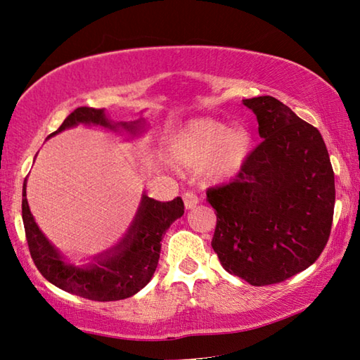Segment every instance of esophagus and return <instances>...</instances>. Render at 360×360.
I'll return each instance as SVG.
<instances>
[{
    "label": "esophagus",
    "mask_w": 360,
    "mask_h": 360,
    "mask_svg": "<svg viewBox=\"0 0 360 360\" xmlns=\"http://www.w3.org/2000/svg\"><path fill=\"white\" fill-rule=\"evenodd\" d=\"M182 198H184V205H186V210H192L195 206L198 205L200 198L197 197V193L195 192H186L182 195Z\"/></svg>",
    "instance_id": "1"
}]
</instances>
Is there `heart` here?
Returning <instances> with one entry per match:
<instances>
[{
    "instance_id": "heart-1",
    "label": "heart",
    "mask_w": 360,
    "mask_h": 360,
    "mask_svg": "<svg viewBox=\"0 0 360 360\" xmlns=\"http://www.w3.org/2000/svg\"><path fill=\"white\" fill-rule=\"evenodd\" d=\"M251 138L241 125L224 127L212 119L186 124L168 141V155L179 168H197L210 182L233 178L245 165Z\"/></svg>"
}]
</instances>
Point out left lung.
I'll return each instance as SVG.
<instances>
[{
    "mask_svg": "<svg viewBox=\"0 0 360 360\" xmlns=\"http://www.w3.org/2000/svg\"><path fill=\"white\" fill-rule=\"evenodd\" d=\"M262 143L229 184L206 191L211 246L230 275L268 285L313 265L330 236L335 178L319 130L273 96L243 101Z\"/></svg>",
    "mask_w": 360,
    "mask_h": 360,
    "instance_id": "1",
    "label": "left lung"
}]
</instances>
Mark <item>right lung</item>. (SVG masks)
<instances>
[{
    "label": "right lung",
    "mask_w": 360,
    "mask_h": 360,
    "mask_svg": "<svg viewBox=\"0 0 360 360\" xmlns=\"http://www.w3.org/2000/svg\"><path fill=\"white\" fill-rule=\"evenodd\" d=\"M77 124L100 125L111 130L119 129L120 125L133 135H136L143 125L141 120L115 125L106 117L105 109L81 106L75 109L51 136ZM182 214L184 203L181 197H176L172 202H157L143 195L138 214L125 238L117 246L95 257V262L89 266H75L66 264L62 254L36 225L23 186L22 219L36 268L57 288L95 302L124 300L141 290L150 281L157 268L163 235Z\"/></svg>",
    "instance_id": "obj_1"
}]
</instances>
